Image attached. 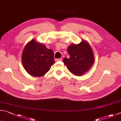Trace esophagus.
Segmentation results:
<instances>
[{"label": "esophagus", "instance_id": "obj_1", "mask_svg": "<svg viewBox=\"0 0 121 121\" xmlns=\"http://www.w3.org/2000/svg\"><path fill=\"white\" fill-rule=\"evenodd\" d=\"M61 60H62V58H57V59H56V60H55L56 61H61Z\"/></svg>", "mask_w": 121, "mask_h": 121}]
</instances>
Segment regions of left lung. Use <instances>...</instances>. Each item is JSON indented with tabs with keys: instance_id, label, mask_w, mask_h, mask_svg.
I'll use <instances>...</instances> for the list:
<instances>
[{
	"instance_id": "1",
	"label": "left lung",
	"mask_w": 121,
	"mask_h": 121,
	"mask_svg": "<svg viewBox=\"0 0 121 121\" xmlns=\"http://www.w3.org/2000/svg\"><path fill=\"white\" fill-rule=\"evenodd\" d=\"M69 58L63 59L68 69L75 75L80 76L88 71L94 61V56L90 45L85 40L79 44H71L68 47Z\"/></svg>"
}]
</instances>
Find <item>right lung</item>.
<instances>
[{
  "label": "right lung",
  "instance_id": "obj_1",
  "mask_svg": "<svg viewBox=\"0 0 121 121\" xmlns=\"http://www.w3.org/2000/svg\"><path fill=\"white\" fill-rule=\"evenodd\" d=\"M53 50L31 40L24 48L22 63L27 72L34 77L45 75L54 64Z\"/></svg>",
  "mask_w": 121,
  "mask_h": 121
}]
</instances>
